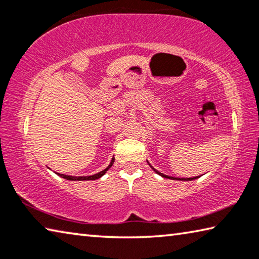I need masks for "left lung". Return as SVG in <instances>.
I'll list each match as a JSON object with an SVG mask.
<instances>
[{"instance_id": "8db88e82", "label": "left lung", "mask_w": 259, "mask_h": 259, "mask_svg": "<svg viewBox=\"0 0 259 259\" xmlns=\"http://www.w3.org/2000/svg\"><path fill=\"white\" fill-rule=\"evenodd\" d=\"M150 164V163H148ZM151 165V164H150ZM151 168L154 170V171L157 174V175H160V176H162L163 178H169V179H174V181H193V179H196V178H199V177H193V178H175V177H170V176H166V175H163V174H161L160 171H157V170H155L154 168H153V166L151 165Z\"/></svg>"}]
</instances>
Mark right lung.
I'll use <instances>...</instances> for the list:
<instances>
[{
	"label": "right lung",
	"mask_w": 259,
	"mask_h": 259,
	"mask_svg": "<svg viewBox=\"0 0 259 259\" xmlns=\"http://www.w3.org/2000/svg\"><path fill=\"white\" fill-rule=\"evenodd\" d=\"M113 163H114V159H112V161H111V163H109V165L107 166L106 169H104L103 171H100V172H98V174H96V175H93V176H81V177H75V176H68V175H64V174H57V175H59L60 177H63V178H65V179H67V181H95V179H98V178H100L102 176H104L105 175V172L107 171V170L111 168V166L113 165Z\"/></svg>",
	"instance_id": "add662e5"
}]
</instances>
